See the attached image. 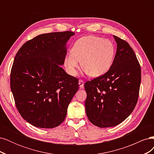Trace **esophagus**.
Instances as JSON below:
<instances>
[{
    "mask_svg": "<svg viewBox=\"0 0 154 154\" xmlns=\"http://www.w3.org/2000/svg\"><path fill=\"white\" fill-rule=\"evenodd\" d=\"M79 85H80V88H84V82H83V80H79Z\"/></svg>",
    "mask_w": 154,
    "mask_h": 154,
    "instance_id": "34e87169",
    "label": "esophagus"
}]
</instances>
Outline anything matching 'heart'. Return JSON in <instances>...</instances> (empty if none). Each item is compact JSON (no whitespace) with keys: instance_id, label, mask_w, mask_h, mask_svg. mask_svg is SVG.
Instances as JSON below:
<instances>
[{"instance_id":"heart-1","label":"heart","mask_w":154,"mask_h":154,"mask_svg":"<svg viewBox=\"0 0 154 154\" xmlns=\"http://www.w3.org/2000/svg\"><path fill=\"white\" fill-rule=\"evenodd\" d=\"M115 46L109 40L94 35L78 40L64 60L65 66L72 75L82 62V68L92 77H98L109 71L115 57Z\"/></svg>"}]
</instances>
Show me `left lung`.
<instances>
[{
  "label": "left lung",
  "mask_w": 154,
  "mask_h": 154,
  "mask_svg": "<svg viewBox=\"0 0 154 154\" xmlns=\"http://www.w3.org/2000/svg\"><path fill=\"white\" fill-rule=\"evenodd\" d=\"M117 50L112 64L103 75L87 82L85 111L97 127H114L132 112L138 100L141 67L127 42L113 35Z\"/></svg>",
  "instance_id": "obj_1"
}]
</instances>
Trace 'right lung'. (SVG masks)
I'll return each instance as SVG.
<instances>
[{
    "label": "right lung",
    "instance_id": "1",
    "mask_svg": "<svg viewBox=\"0 0 154 154\" xmlns=\"http://www.w3.org/2000/svg\"><path fill=\"white\" fill-rule=\"evenodd\" d=\"M72 31L40 35L17 52L10 86L22 117L38 128H52L66 118L67 107L78 90V79L63 66Z\"/></svg>",
    "mask_w": 154,
    "mask_h": 154
}]
</instances>
